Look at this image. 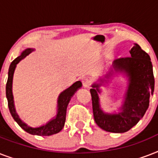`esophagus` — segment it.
I'll return each mask as SVG.
<instances>
[{
	"label": "esophagus",
	"mask_w": 158,
	"mask_h": 158,
	"mask_svg": "<svg viewBox=\"0 0 158 158\" xmlns=\"http://www.w3.org/2000/svg\"><path fill=\"white\" fill-rule=\"evenodd\" d=\"M82 83H83V86H84V88H89V87H90V85H91L92 82L90 79H88V78H86V79H83Z\"/></svg>",
	"instance_id": "obj_1"
}]
</instances>
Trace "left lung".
Returning <instances> with one entry per match:
<instances>
[{
	"label": "left lung",
	"mask_w": 158,
	"mask_h": 158,
	"mask_svg": "<svg viewBox=\"0 0 158 158\" xmlns=\"http://www.w3.org/2000/svg\"><path fill=\"white\" fill-rule=\"evenodd\" d=\"M130 53L131 56L116 59L113 62L114 69L126 73L130 81L121 112L104 113L100 108L98 94L100 93V84H94L90 89L94 120L99 127L107 132L125 133L135 126L144 115L149 106L150 96L154 91V76L149 55L136 43ZM108 76L110 73L106 78Z\"/></svg>",
	"instance_id": "1"
}]
</instances>
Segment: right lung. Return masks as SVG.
I'll return each mask as SVG.
<instances>
[{"mask_svg":"<svg viewBox=\"0 0 158 158\" xmlns=\"http://www.w3.org/2000/svg\"><path fill=\"white\" fill-rule=\"evenodd\" d=\"M33 51V49H31V48H28L25 51H23L21 56L14 60L10 65L8 72V79H7L6 87V98H7V101H8L9 110H10V112L12 117L14 118V120H15L16 122L18 123V125L27 133L30 134V135H39V136H50V135L59 133L64 127L67 106L69 104L70 98L74 95V93L82 86V83L80 81L75 82L74 84H72L71 86L69 87V89H65L64 92H62L61 94H60L59 98H58V106H57L58 110H57V115L56 118L49 121L47 125H43L41 127L32 128L28 126L25 123H23L19 119V115L16 113L15 109L13 94H12V80H13L14 72L15 69L16 64Z\"/></svg>","mask_w":158,"mask_h":158,"instance_id":"add662e5","label":"right lung"}]
</instances>
